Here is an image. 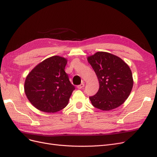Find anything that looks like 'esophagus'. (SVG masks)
<instances>
[{
    "label": "esophagus",
    "mask_w": 157,
    "mask_h": 157,
    "mask_svg": "<svg viewBox=\"0 0 157 157\" xmlns=\"http://www.w3.org/2000/svg\"><path fill=\"white\" fill-rule=\"evenodd\" d=\"M84 87V83L83 82V83H82L81 84H80V85H79V86H78V89H82V88H83Z\"/></svg>",
    "instance_id": "esophagus-1"
}]
</instances>
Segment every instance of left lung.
I'll return each mask as SVG.
<instances>
[{"label":"left lung","instance_id":"left-lung-1","mask_svg":"<svg viewBox=\"0 0 157 157\" xmlns=\"http://www.w3.org/2000/svg\"><path fill=\"white\" fill-rule=\"evenodd\" d=\"M87 59L99 83L98 93L90 97L92 105L103 111H110L121 105L133 86L129 66L118 56L105 52H98Z\"/></svg>","mask_w":157,"mask_h":157}]
</instances>
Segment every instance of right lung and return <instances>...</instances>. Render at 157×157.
<instances>
[{
    "mask_svg": "<svg viewBox=\"0 0 157 157\" xmlns=\"http://www.w3.org/2000/svg\"><path fill=\"white\" fill-rule=\"evenodd\" d=\"M67 62L65 58L52 56L36 66L26 76L25 94L37 109L55 113L67 105L75 87L64 70Z\"/></svg>",
    "mask_w": 157,
    "mask_h": 157,
    "instance_id": "1",
    "label": "right lung"
}]
</instances>
